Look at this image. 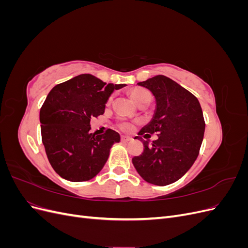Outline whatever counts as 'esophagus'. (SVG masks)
I'll use <instances>...</instances> for the list:
<instances>
[{"instance_id": "obj_1", "label": "esophagus", "mask_w": 248, "mask_h": 248, "mask_svg": "<svg viewBox=\"0 0 248 248\" xmlns=\"http://www.w3.org/2000/svg\"><path fill=\"white\" fill-rule=\"evenodd\" d=\"M132 140V138H130V137L121 136V141H123V142H127V141H129V140Z\"/></svg>"}]
</instances>
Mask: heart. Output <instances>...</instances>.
Masks as SVG:
<instances>
[{
	"instance_id": "heart-1",
	"label": "heart",
	"mask_w": 248,
	"mask_h": 248,
	"mask_svg": "<svg viewBox=\"0 0 248 248\" xmlns=\"http://www.w3.org/2000/svg\"><path fill=\"white\" fill-rule=\"evenodd\" d=\"M130 95H131V98L136 101L137 103H140L141 101L144 100H147V99H151L152 98V95L151 93H150L147 89H144V88H136L133 89L132 91L130 92ZM108 102H110V99L108 100ZM119 127L120 129L122 130H129L131 129V124L128 123V122H120L119 123Z\"/></svg>"
}]
</instances>
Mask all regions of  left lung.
Instances as JSON below:
<instances>
[{"mask_svg": "<svg viewBox=\"0 0 248 248\" xmlns=\"http://www.w3.org/2000/svg\"><path fill=\"white\" fill-rule=\"evenodd\" d=\"M139 86L149 89L156 99L152 121L134 139L144 144V151L132 163L145 181L169 185L186 174L200 152L205 132V120L198 98L176 81L156 76ZM157 133L152 145L141 138Z\"/></svg>", "mask_w": 248, "mask_h": 248, "instance_id": "obj_1", "label": "left lung"}]
</instances>
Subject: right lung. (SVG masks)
Here are the masks:
<instances>
[{
	"label": "right lung",
	"mask_w": 248,
	"mask_h": 248,
	"mask_svg": "<svg viewBox=\"0 0 248 248\" xmlns=\"http://www.w3.org/2000/svg\"><path fill=\"white\" fill-rule=\"evenodd\" d=\"M124 86L80 74L51 89L40 108L41 138L58 175L82 182L102 170L120 134L111 129L98 136L90 133V121L103 115L110 94Z\"/></svg>",
	"instance_id": "obj_1"
}]
</instances>
